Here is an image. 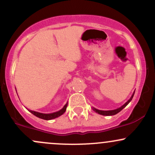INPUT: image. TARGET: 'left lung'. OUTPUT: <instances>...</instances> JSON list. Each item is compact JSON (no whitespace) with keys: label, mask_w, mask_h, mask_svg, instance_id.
<instances>
[{"label":"left lung","mask_w":155,"mask_h":155,"mask_svg":"<svg viewBox=\"0 0 155 155\" xmlns=\"http://www.w3.org/2000/svg\"><path fill=\"white\" fill-rule=\"evenodd\" d=\"M134 94H135V91L133 92V95H131L130 98L129 100L127 101V102H126L124 105H122V106H121V107L117 108V109L108 110V111H103V110H99V109H97V108L92 107V110H93V111H95V112H96V113L99 114H101V115H104V116H113V115H115V114H118L119 112L122 111V110L123 109L124 107H126V106H127V105L131 101H132V99H133V95H134Z\"/></svg>","instance_id":"left-lung-1"}]
</instances>
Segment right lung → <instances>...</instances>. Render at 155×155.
Wrapping results in <instances>:
<instances>
[{
	"instance_id": "1",
	"label": "right lung",
	"mask_w": 155,
	"mask_h": 155,
	"mask_svg": "<svg viewBox=\"0 0 155 155\" xmlns=\"http://www.w3.org/2000/svg\"><path fill=\"white\" fill-rule=\"evenodd\" d=\"M16 91H17V90H16ZM67 106H68V102L65 104V106H64L61 109L59 110V111L56 112H53V113H49V114L40 113V112L32 111V110L28 109L27 108H26L31 112V113L33 114V115H35V117H38V118L43 119V120H53V119L57 118V117H59L60 116H61L62 114H63L65 113V111H66Z\"/></svg>"
}]
</instances>
